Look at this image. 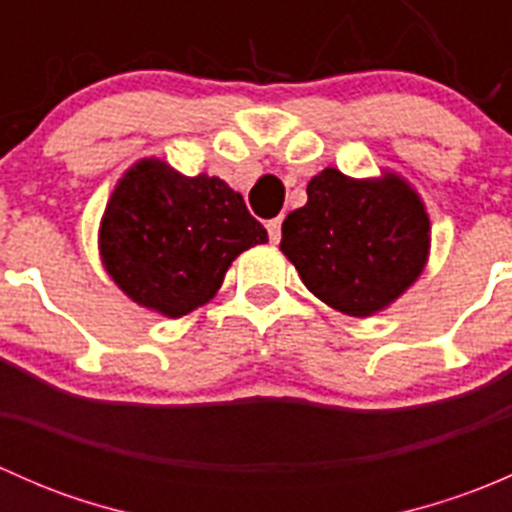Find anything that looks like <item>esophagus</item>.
Returning a JSON list of instances; mask_svg holds the SVG:
<instances>
[{"label": "esophagus", "instance_id": "34e87169", "mask_svg": "<svg viewBox=\"0 0 512 512\" xmlns=\"http://www.w3.org/2000/svg\"><path fill=\"white\" fill-rule=\"evenodd\" d=\"M267 232H270V240L272 242H280L282 237V218H275L267 223Z\"/></svg>", "mask_w": 512, "mask_h": 512}]
</instances>
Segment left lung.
I'll return each mask as SVG.
<instances>
[{
  "instance_id": "obj_1",
  "label": "left lung",
  "mask_w": 512,
  "mask_h": 512,
  "mask_svg": "<svg viewBox=\"0 0 512 512\" xmlns=\"http://www.w3.org/2000/svg\"><path fill=\"white\" fill-rule=\"evenodd\" d=\"M428 232L423 203L401 178L354 180L327 168L282 223L280 250L322 302L369 317L421 275Z\"/></svg>"
}]
</instances>
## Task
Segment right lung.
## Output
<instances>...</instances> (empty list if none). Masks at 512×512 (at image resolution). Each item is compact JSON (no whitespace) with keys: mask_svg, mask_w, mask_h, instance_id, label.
Returning a JSON list of instances; mask_svg holds the SVG:
<instances>
[{"mask_svg":"<svg viewBox=\"0 0 512 512\" xmlns=\"http://www.w3.org/2000/svg\"><path fill=\"white\" fill-rule=\"evenodd\" d=\"M101 257L118 287L165 317L215 297L240 252L267 230L225 180L175 173L163 160L133 165L108 200Z\"/></svg>","mask_w":512,"mask_h":512,"instance_id":"obj_1","label":"right lung"}]
</instances>
